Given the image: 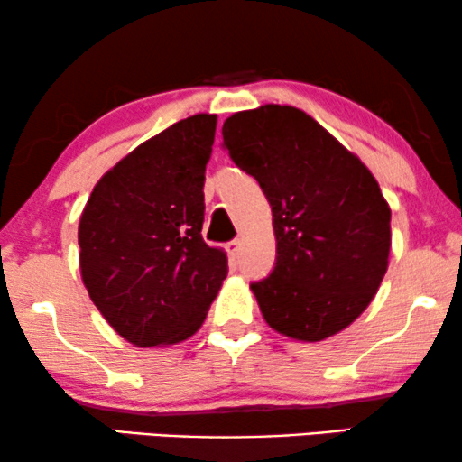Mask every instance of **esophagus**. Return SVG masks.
Segmentation results:
<instances>
[{"label": "esophagus", "instance_id": "esophagus-1", "mask_svg": "<svg viewBox=\"0 0 462 462\" xmlns=\"http://www.w3.org/2000/svg\"><path fill=\"white\" fill-rule=\"evenodd\" d=\"M226 250H229L231 257H240V250H242V242L240 240H233L226 244Z\"/></svg>", "mask_w": 462, "mask_h": 462}]
</instances>
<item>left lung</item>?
I'll return each mask as SVG.
<instances>
[{
    "mask_svg": "<svg viewBox=\"0 0 462 462\" xmlns=\"http://www.w3.org/2000/svg\"><path fill=\"white\" fill-rule=\"evenodd\" d=\"M222 139L274 216L276 267L250 284L265 323L304 343L343 332L388 272L392 209L374 175L295 106L233 113Z\"/></svg>",
    "mask_w": 462,
    "mask_h": 462,
    "instance_id": "1",
    "label": "left lung"
}]
</instances>
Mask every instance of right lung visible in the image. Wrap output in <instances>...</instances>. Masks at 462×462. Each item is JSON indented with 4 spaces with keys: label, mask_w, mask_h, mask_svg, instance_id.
I'll use <instances>...</instances> for the list:
<instances>
[{
    "label": "right lung",
    "mask_w": 462,
    "mask_h": 462,
    "mask_svg": "<svg viewBox=\"0 0 462 462\" xmlns=\"http://www.w3.org/2000/svg\"><path fill=\"white\" fill-rule=\"evenodd\" d=\"M216 119L197 113L134 147L98 180L79 220L85 289L136 346L190 338L226 278V253L201 236Z\"/></svg>",
    "instance_id": "1"
}]
</instances>
